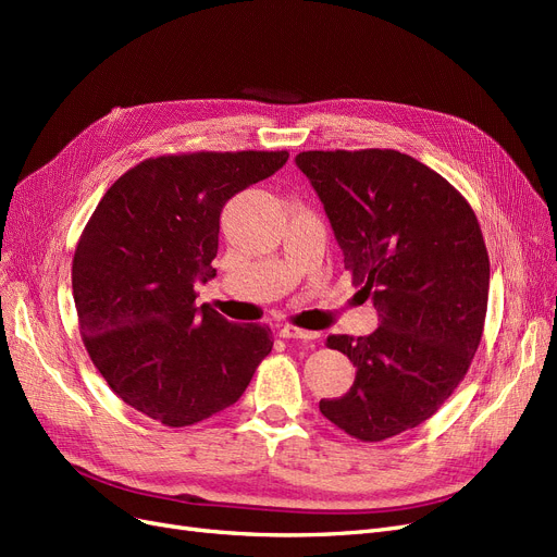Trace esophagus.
<instances>
[{
  "instance_id": "34e87169",
  "label": "esophagus",
  "mask_w": 557,
  "mask_h": 557,
  "mask_svg": "<svg viewBox=\"0 0 557 557\" xmlns=\"http://www.w3.org/2000/svg\"><path fill=\"white\" fill-rule=\"evenodd\" d=\"M278 334L283 336V339H301V342L318 339V332L301 330V327H293V325H283V327L278 330Z\"/></svg>"
}]
</instances>
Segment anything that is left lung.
I'll list each match as a JSON object with an SVG mask.
<instances>
[{
    "instance_id": "1",
    "label": "left lung",
    "mask_w": 557,
    "mask_h": 557,
    "mask_svg": "<svg viewBox=\"0 0 557 557\" xmlns=\"http://www.w3.org/2000/svg\"><path fill=\"white\" fill-rule=\"evenodd\" d=\"M323 201L352 285L379 327L327 336L356 369L320 413L360 442H383L436 413L481 344L491 260L469 201L399 150H305L295 158Z\"/></svg>"
}]
</instances>
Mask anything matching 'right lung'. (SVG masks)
I'll use <instances>...</instances> for the list:
<instances>
[{"label": "right lung", "instance_id": "1", "mask_svg": "<svg viewBox=\"0 0 557 557\" xmlns=\"http://www.w3.org/2000/svg\"><path fill=\"white\" fill-rule=\"evenodd\" d=\"M288 162V150L148 158L117 178L83 230L72 264L92 364L129 407L166 428L232 407L274 346L264 325L195 307L215 276L221 211Z\"/></svg>", "mask_w": 557, "mask_h": 557}]
</instances>
